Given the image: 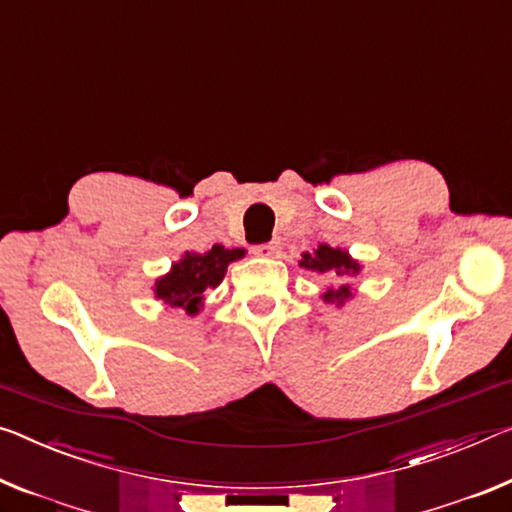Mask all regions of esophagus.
Masks as SVG:
<instances>
[{
	"instance_id": "34e87169",
	"label": "esophagus",
	"mask_w": 512,
	"mask_h": 512,
	"mask_svg": "<svg viewBox=\"0 0 512 512\" xmlns=\"http://www.w3.org/2000/svg\"><path fill=\"white\" fill-rule=\"evenodd\" d=\"M254 254L265 256V258L277 256L279 254V242L277 240H270V242H263V245H256L254 247Z\"/></svg>"
}]
</instances>
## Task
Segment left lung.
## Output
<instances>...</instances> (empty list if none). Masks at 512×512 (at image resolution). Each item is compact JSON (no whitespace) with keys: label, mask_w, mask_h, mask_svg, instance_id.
<instances>
[{"label":"left lung","mask_w":512,"mask_h":512,"mask_svg":"<svg viewBox=\"0 0 512 512\" xmlns=\"http://www.w3.org/2000/svg\"><path fill=\"white\" fill-rule=\"evenodd\" d=\"M300 267H304L306 272L318 274L322 279H332V281H341L338 286H325L320 293V300L327 304H336L343 306L348 300L355 297V288L350 283H343L352 277H357L361 272V263L357 258H352L348 254V249L341 247H329L327 242L318 245V249L313 251H304L300 258Z\"/></svg>","instance_id":"obj_1"}]
</instances>
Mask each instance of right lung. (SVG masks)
<instances>
[{"instance_id":"1","label":"right lung","mask_w":512,"mask_h":512,"mask_svg":"<svg viewBox=\"0 0 512 512\" xmlns=\"http://www.w3.org/2000/svg\"><path fill=\"white\" fill-rule=\"evenodd\" d=\"M245 249H226L212 245L208 251H185L169 272L153 283L155 300L167 309H183L187 316H196L206 302V290L222 283L229 265L245 258Z\"/></svg>"}]
</instances>
